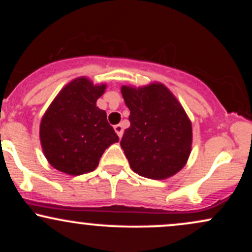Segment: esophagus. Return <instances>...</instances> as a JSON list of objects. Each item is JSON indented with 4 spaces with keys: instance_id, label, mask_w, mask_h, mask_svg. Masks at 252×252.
<instances>
[{
    "instance_id": "esophagus-1",
    "label": "esophagus",
    "mask_w": 252,
    "mask_h": 252,
    "mask_svg": "<svg viewBox=\"0 0 252 252\" xmlns=\"http://www.w3.org/2000/svg\"><path fill=\"white\" fill-rule=\"evenodd\" d=\"M114 129H115V131H116V134L118 135V137H122L123 136V126L122 124H117V126H114Z\"/></svg>"
}]
</instances>
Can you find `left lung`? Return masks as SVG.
Returning a JSON list of instances; mask_svg holds the SVG:
<instances>
[{
  "label": "left lung",
  "instance_id": "left-lung-1",
  "mask_svg": "<svg viewBox=\"0 0 252 252\" xmlns=\"http://www.w3.org/2000/svg\"><path fill=\"white\" fill-rule=\"evenodd\" d=\"M121 92L130 110V126L121 147L130 168L144 178L163 180L184 168L192 152V122L182 105L162 83Z\"/></svg>",
  "mask_w": 252,
  "mask_h": 252
}]
</instances>
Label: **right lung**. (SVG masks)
<instances>
[{
    "instance_id": "obj_1",
    "label": "right lung",
    "mask_w": 252,
    "mask_h": 252,
    "mask_svg": "<svg viewBox=\"0 0 252 252\" xmlns=\"http://www.w3.org/2000/svg\"><path fill=\"white\" fill-rule=\"evenodd\" d=\"M106 84L78 77L60 90L40 122V143L53 168L82 175L97 168L103 153L118 136L97 106Z\"/></svg>"
}]
</instances>
